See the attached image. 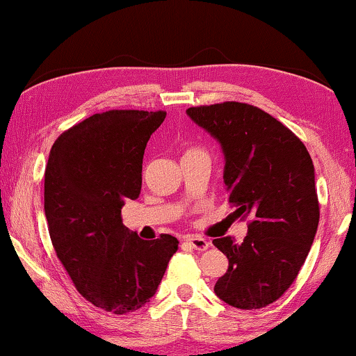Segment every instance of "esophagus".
I'll return each instance as SVG.
<instances>
[{
    "label": "esophagus",
    "instance_id": "1",
    "mask_svg": "<svg viewBox=\"0 0 356 356\" xmlns=\"http://www.w3.org/2000/svg\"><path fill=\"white\" fill-rule=\"evenodd\" d=\"M186 243L187 245H191L193 250H197V251H205L207 248H209L210 246V243L205 240V238H202V236H186Z\"/></svg>",
    "mask_w": 356,
    "mask_h": 356
}]
</instances>
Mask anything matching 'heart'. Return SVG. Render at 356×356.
<instances>
[{"label": "heart", "mask_w": 356, "mask_h": 356, "mask_svg": "<svg viewBox=\"0 0 356 356\" xmlns=\"http://www.w3.org/2000/svg\"><path fill=\"white\" fill-rule=\"evenodd\" d=\"M191 151H199V149H191Z\"/></svg>", "instance_id": "1"}]
</instances>
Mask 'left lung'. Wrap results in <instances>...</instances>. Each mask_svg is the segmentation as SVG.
I'll list each match as a JSON object with an SVG mask.
<instances>
[{
    "instance_id": "8db88e82",
    "label": "left lung",
    "mask_w": 356,
    "mask_h": 356,
    "mask_svg": "<svg viewBox=\"0 0 356 356\" xmlns=\"http://www.w3.org/2000/svg\"><path fill=\"white\" fill-rule=\"evenodd\" d=\"M187 115L220 143L228 202L250 217L241 245L232 236L213 240L228 258L215 294L236 309L266 307L296 281L316 238L312 159L289 128L248 103L192 106Z\"/></svg>"
}]
</instances>
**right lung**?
Masks as SVG:
<instances>
[{
	"label": "right lung",
	"instance_id": "obj_1",
	"mask_svg": "<svg viewBox=\"0 0 356 356\" xmlns=\"http://www.w3.org/2000/svg\"><path fill=\"white\" fill-rule=\"evenodd\" d=\"M165 111L110 110L56 139L44 177V210L57 258L80 294L106 312H134L149 302L175 236L141 240L121 220L141 192L143 156Z\"/></svg>",
	"mask_w": 356,
	"mask_h": 356
}]
</instances>
